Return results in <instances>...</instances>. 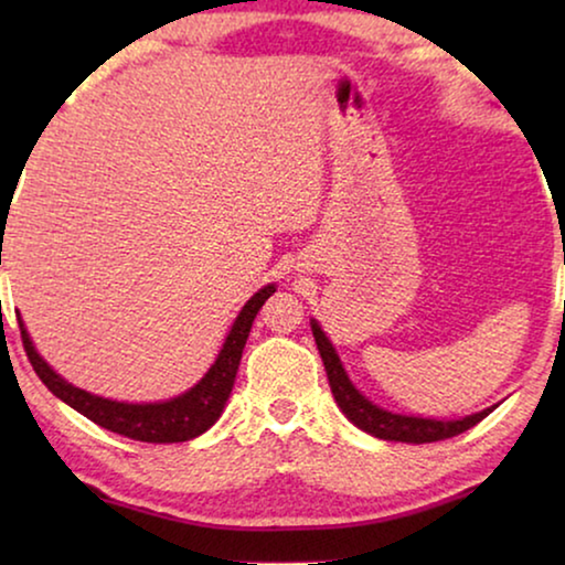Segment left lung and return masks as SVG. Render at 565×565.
<instances>
[{"label":"left lung","mask_w":565,"mask_h":565,"mask_svg":"<svg viewBox=\"0 0 565 565\" xmlns=\"http://www.w3.org/2000/svg\"><path fill=\"white\" fill-rule=\"evenodd\" d=\"M311 331L316 339V347H319V354L323 360V367H327V377L331 385V393H334L337 406L342 408L347 419H350L354 427H360L367 435L377 439H391V443H412V445H424V443H439V439H450L455 435H462V431L476 427L478 422L486 419L493 412L491 408H483V412L462 416V419H422V416H404L385 412V408L375 406L373 401L362 396V393L354 388L350 375L342 367V360L331 342L323 334L321 327L311 321Z\"/></svg>","instance_id":"1"}]
</instances>
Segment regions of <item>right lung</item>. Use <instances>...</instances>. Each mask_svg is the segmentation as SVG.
Returning a JSON list of instances; mask_svg holds the SVG:
<instances>
[{
	"label": "right lung",
	"mask_w": 565,
	"mask_h": 565,
	"mask_svg": "<svg viewBox=\"0 0 565 565\" xmlns=\"http://www.w3.org/2000/svg\"><path fill=\"white\" fill-rule=\"evenodd\" d=\"M275 292V285H265L259 292L246 300L242 313L236 316L234 327H231L226 342L218 358L207 370L203 381L192 385L182 396L159 401V404H120V401H110L103 396H92V393L76 388V385L66 383L58 373H53L41 354L35 352L33 342H30L25 323L20 319V334L22 347H25L28 360L38 377L45 383L53 396L64 401L76 412L87 416L99 427L115 431V435L138 439V443H188V439L203 435L218 419L223 406L234 388L238 362H242V352L246 339H249L254 316L265 306V300Z\"/></svg>",
	"instance_id": "1"
}]
</instances>
